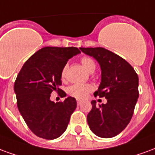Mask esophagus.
I'll use <instances>...</instances> for the list:
<instances>
[{
    "label": "esophagus",
    "mask_w": 155,
    "mask_h": 155,
    "mask_svg": "<svg viewBox=\"0 0 155 155\" xmlns=\"http://www.w3.org/2000/svg\"><path fill=\"white\" fill-rule=\"evenodd\" d=\"M81 103H82V101H80V100H77V104H78V105H81Z\"/></svg>",
    "instance_id": "1"
}]
</instances>
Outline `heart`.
<instances>
[{"label": "heart", "instance_id": "b5f03b06", "mask_svg": "<svg viewBox=\"0 0 155 155\" xmlns=\"http://www.w3.org/2000/svg\"><path fill=\"white\" fill-rule=\"evenodd\" d=\"M81 64L83 67L86 71L91 73L95 70V63L94 61L90 57H83L81 59ZM67 66L64 65L62 71H61V78L64 79L65 77V72H66ZM92 90L91 85L87 84H74L68 88V93L71 94V96L77 99H84L86 97L87 94Z\"/></svg>", "mask_w": 155, "mask_h": 155}]
</instances>
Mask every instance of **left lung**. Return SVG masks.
<instances>
[{
	"instance_id": "8db88e82",
	"label": "left lung",
	"mask_w": 155,
	"mask_h": 155,
	"mask_svg": "<svg viewBox=\"0 0 155 155\" xmlns=\"http://www.w3.org/2000/svg\"><path fill=\"white\" fill-rule=\"evenodd\" d=\"M95 59L101 70V81L94 96L104 97L106 104L92 101L88 124L101 138H112L122 132L133 116L139 98V78L125 60L102 47L80 48Z\"/></svg>"
}]
</instances>
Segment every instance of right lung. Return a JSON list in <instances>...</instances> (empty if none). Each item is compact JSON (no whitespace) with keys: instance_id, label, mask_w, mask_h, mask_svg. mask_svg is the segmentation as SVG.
Segmentation results:
<instances>
[{"instance_id":"1","label":"right lung","mask_w":155,"mask_h":155,"mask_svg":"<svg viewBox=\"0 0 155 155\" xmlns=\"http://www.w3.org/2000/svg\"><path fill=\"white\" fill-rule=\"evenodd\" d=\"M81 51L76 47H44L32 54L19 72L14 84L17 107L29 129L45 140L60 137L77 103L69 96L63 102L51 101L53 91L61 92V71ZM63 97L66 96L64 91Z\"/></svg>"}]
</instances>
